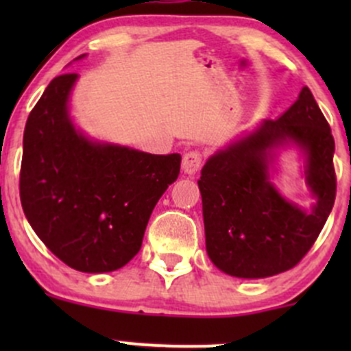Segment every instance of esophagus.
Here are the masks:
<instances>
[{"label":"esophagus","instance_id":"obj_1","mask_svg":"<svg viewBox=\"0 0 351 351\" xmlns=\"http://www.w3.org/2000/svg\"><path fill=\"white\" fill-rule=\"evenodd\" d=\"M202 162H204V154L200 151H189L183 156V162H182V168L186 175H193L200 169Z\"/></svg>","mask_w":351,"mask_h":351}]
</instances>
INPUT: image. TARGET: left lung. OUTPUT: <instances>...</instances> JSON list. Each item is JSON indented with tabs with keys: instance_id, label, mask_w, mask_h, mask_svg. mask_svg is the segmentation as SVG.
Wrapping results in <instances>:
<instances>
[{
	"instance_id": "8db88e82",
	"label": "left lung",
	"mask_w": 351,
	"mask_h": 351,
	"mask_svg": "<svg viewBox=\"0 0 351 351\" xmlns=\"http://www.w3.org/2000/svg\"><path fill=\"white\" fill-rule=\"evenodd\" d=\"M292 143L317 204L309 213L280 195L269 180L276 151ZM335 139L313 93L302 88L277 120L207 159L198 189L212 263L238 278H267L295 267L326 224L336 197Z\"/></svg>"
}]
</instances>
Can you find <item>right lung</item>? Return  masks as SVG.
Instances as JSON below:
<instances>
[{"mask_svg":"<svg viewBox=\"0 0 351 351\" xmlns=\"http://www.w3.org/2000/svg\"><path fill=\"white\" fill-rule=\"evenodd\" d=\"M76 80V73L54 77L28 115L20 200L35 234L59 260L84 274H105L139 253L154 205L178 178L182 156L84 136L67 107Z\"/></svg>","mask_w":351,"mask_h":351,"instance_id":"obj_1","label":"right lung"}]
</instances>
